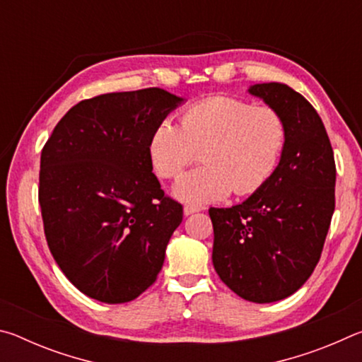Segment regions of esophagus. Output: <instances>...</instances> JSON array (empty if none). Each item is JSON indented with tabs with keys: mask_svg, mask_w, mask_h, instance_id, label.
Listing matches in <instances>:
<instances>
[{
	"mask_svg": "<svg viewBox=\"0 0 362 362\" xmlns=\"http://www.w3.org/2000/svg\"><path fill=\"white\" fill-rule=\"evenodd\" d=\"M199 211H201L199 207H194V206H185V207H183V214H185V217L192 216V214L199 212Z\"/></svg>",
	"mask_w": 362,
	"mask_h": 362,
	"instance_id": "obj_1",
	"label": "esophagus"
}]
</instances>
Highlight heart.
Here are the masks:
<instances>
[{"label": "heart", "instance_id": "heart-1", "mask_svg": "<svg viewBox=\"0 0 362 362\" xmlns=\"http://www.w3.org/2000/svg\"><path fill=\"white\" fill-rule=\"evenodd\" d=\"M287 142V126L278 110L252 107L233 97H211L183 110L180 127L169 121L148 137V158L159 177L175 179L198 151L204 168L175 183L182 203L203 206L231 193H255L272 179Z\"/></svg>", "mask_w": 362, "mask_h": 362}]
</instances>
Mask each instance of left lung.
Wrapping results in <instances>:
<instances>
[{"label":"left lung","mask_w":362,"mask_h":362,"mask_svg":"<svg viewBox=\"0 0 362 362\" xmlns=\"http://www.w3.org/2000/svg\"><path fill=\"white\" fill-rule=\"evenodd\" d=\"M247 93L278 110L287 126L279 166L241 204L211 207L212 263L241 298L272 303L292 296L320 262L335 207V161L313 105L283 83Z\"/></svg>","instance_id":"8db88e82"}]
</instances>
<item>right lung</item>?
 <instances>
[{
    "label": "right lung",
    "instance_id": "obj_1",
    "mask_svg": "<svg viewBox=\"0 0 362 362\" xmlns=\"http://www.w3.org/2000/svg\"><path fill=\"white\" fill-rule=\"evenodd\" d=\"M182 103L159 88L83 100L42 148L38 193L47 246L84 296L131 302L161 272L183 209L153 174L148 137Z\"/></svg>",
    "mask_w": 362,
    "mask_h": 362
}]
</instances>
